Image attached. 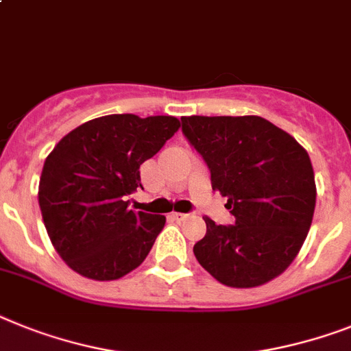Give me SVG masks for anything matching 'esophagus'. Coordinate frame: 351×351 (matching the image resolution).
I'll use <instances>...</instances> for the list:
<instances>
[{
	"mask_svg": "<svg viewBox=\"0 0 351 351\" xmlns=\"http://www.w3.org/2000/svg\"><path fill=\"white\" fill-rule=\"evenodd\" d=\"M185 217H187V214H184V212H173L171 214V219L173 221H184Z\"/></svg>",
	"mask_w": 351,
	"mask_h": 351,
	"instance_id": "34e87169",
	"label": "esophagus"
}]
</instances>
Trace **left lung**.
Instances as JSON below:
<instances>
[{
    "instance_id": "obj_1",
    "label": "left lung",
    "mask_w": 351,
    "mask_h": 351,
    "mask_svg": "<svg viewBox=\"0 0 351 351\" xmlns=\"http://www.w3.org/2000/svg\"><path fill=\"white\" fill-rule=\"evenodd\" d=\"M182 132L210 169L212 189L228 198L235 225H216L194 255L217 282L257 287L282 275L298 255L316 207L308 153L258 116L182 117Z\"/></svg>"
}]
</instances>
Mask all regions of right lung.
I'll return each instance as SVG.
<instances>
[{
	"label": "right lung",
	"mask_w": 351,
	"mask_h": 351,
	"mask_svg": "<svg viewBox=\"0 0 351 351\" xmlns=\"http://www.w3.org/2000/svg\"><path fill=\"white\" fill-rule=\"evenodd\" d=\"M180 128L173 116L112 114L62 137L46 157L39 207L67 266L93 280H117L139 267L166 225L160 214L128 208L141 164Z\"/></svg>",
	"instance_id": "obj_1"
}]
</instances>
